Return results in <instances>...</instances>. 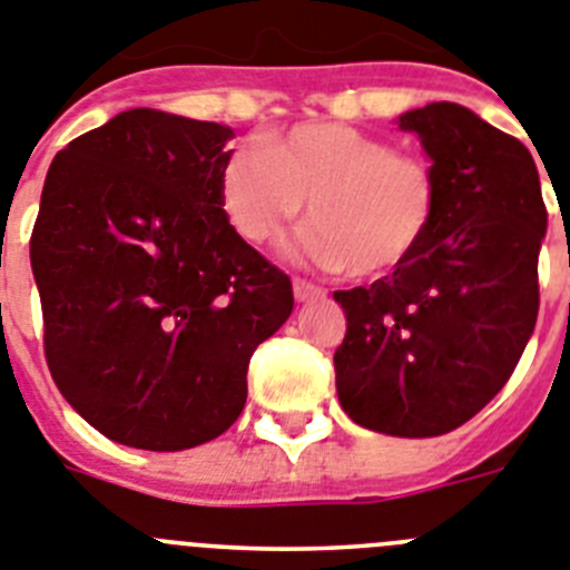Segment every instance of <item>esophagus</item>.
Segmentation results:
<instances>
[{"label":"esophagus","mask_w":570,"mask_h":570,"mask_svg":"<svg viewBox=\"0 0 570 570\" xmlns=\"http://www.w3.org/2000/svg\"><path fill=\"white\" fill-rule=\"evenodd\" d=\"M292 292H295V301H315V297L326 295V289H323V286L312 284V281H304V278H295Z\"/></svg>","instance_id":"obj_1"}]
</instances>
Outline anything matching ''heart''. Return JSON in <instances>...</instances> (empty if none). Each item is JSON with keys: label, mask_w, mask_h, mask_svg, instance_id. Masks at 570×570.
Returning a JSON list of instances; mask_svg holds the SVG:
<instances>
[{"label": "heart", "mask_w": 570, "mask_h": 570, "mask_svg": "<svg viewBox=\"0 0 570 570\" xmlns=\"http://www.w3.org/2000/svg\"><path fill=\"white\" fill-rule=\"evenodd\" d=\"M309 198L304 253L326 269L383 278L412 261L440 209L438 173L357 127L309 121L224 161L222 207L249 244L278 238Z\"/></svg>", "instance_id": "b5f03b06"}]
</instances>
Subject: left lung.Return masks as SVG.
Instances as JSON below:
<instances>
[{
  "label": "left lung",
  "mask_w": 570,
  "mask_h": 570,
  "mask_svg": "<svg viewBox=\"0 0 570 570\" xmlns=\"http://www.w3.org/2000/svg\"><path fill=\"white\" fill-rule=\"evenodd\" d=\"M400 127L432 156L438 222L392 275L335 292V386L363 429L438 438L505 386L534 332L548 213L528 147L469 107L434 101Z\"/></svg>",
  "instance_id": "8db88e82"
}]
</instances>
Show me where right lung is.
Wrapping results in <instances>:
<instances>
[{
    "label": "right lung",
    "instance_id": "right-lung-1",
    "mask_svg": "<svg viewBox=\"0 0 570 570\" xmlns=\"http://www.w3.org/2000/svg\"><path fill=\"white\" fill-rule=\"evenodd\" d=\"M233 130L136 107L50 164L30 235L45 357L70 406L132 449L218 438L292 281L222 207Z\"/></svg>",
    "mask_w": 570,
    "mask_h": 570
}]
</instances>
